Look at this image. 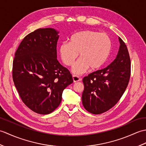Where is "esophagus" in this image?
Returning a JSON list of instances; mask_svg holds the SVG:
<instances>
[{
    "instance_id": "obj_1",
    "label": "esophagus",
    "mask_w": 146,
    "mask_h": 146,
    "mask_svg": "<svg viewBox=\"0 0 146 146\" xmlns=\"http://www.w3.org/2000/svg\"><path fill=\"white\" fill-rule=\"evenodd\" d=\"M73 82L75 83V82H80V80H81V78H80L78 76L73 75Z\"/></svg>"
}]
</instances>
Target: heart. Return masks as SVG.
Wrapping results in <instances>:
<instances>
[{"mask_svg": "<svg viewBox=\"0 0 146 146\" xmlns=\"http://www.w3.org/2000/svg\"><path fill=\"white\" fill-rule=\"evenodd\" d=\"M111 49V41L107 34L85 30L71 36L70 42L61 43L59 51L62 61L68 66H72L79 53L80 59L72 71L80 75L89 68L92 70L101 68L109 58Z\"/></svg>", "mask_w": 146, "mask_h": 146, "instance_id": "1", "label": "heart"}]
</instances>
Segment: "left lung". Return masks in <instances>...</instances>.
Returning <instances> with one entry per match:
<instances>
[{"instance_id": "8db88e82", "label": "left lung", "mask_w": 146, "mask_h": 146, "mask_svg": "<svg viewBox=\"0 0 146 146\" xmlns=\"http://www.w3.org/2000/svg\"><path fill=\"white\" fill-rule=\"evenodd\" d=\"M120 48L110 65L83 79L82 104L93 114H100L112 108L122 97L131 76V59L127 48L119 37Z\"/></svg>"}]
</instances>
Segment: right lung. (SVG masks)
Listing matches in <instances>:
<instances>
[{
    "label": "right lung",
    "mask_w": 146,
    "mask_h": 146,
    "mask_svg": "<svg viewBox=\"0 0 146 146\" xmlns=\"http://www.w3.org/2000/svg\"><path fill=\"white\" fill-rule=\"evenodd\" d=\"M59 32L38 29L23 39L15 53L12 78L22 100L39 114L52 112L64 89L73 82L66 68L57 60Z\"/></svg>",
    "instance_id": "add662e5"
}]
</instances>
